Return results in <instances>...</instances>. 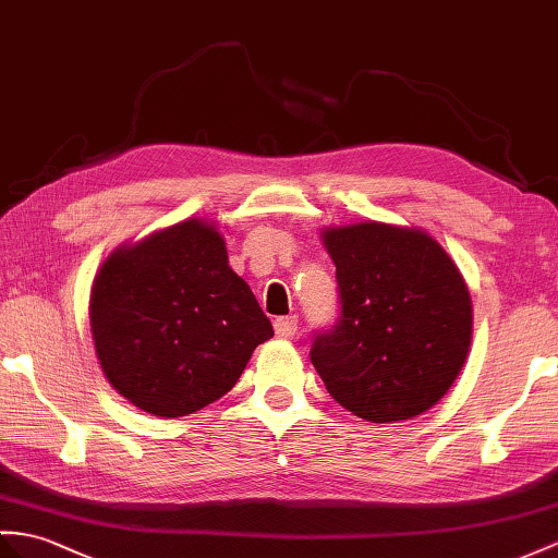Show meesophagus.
I'll list each match as a JSON object with an SVG mask.
<instances>
[{
  "label": "esophagus",
  "mask_w": 558,
  "mask_h": 558,
  "mask_svg": "<svg viewBox=\"0 0 558 558\" xmlns=\"http://www.w3.org/2000/svg\"><path fill=\"white\" fill-rule=\"evenodd\" d=\"M275 331L279 338H291L298 331V317L289 315V317H277L275 319Z\"/></svg>",
  "instance_id": "esophagus-1"
}]
</instances>
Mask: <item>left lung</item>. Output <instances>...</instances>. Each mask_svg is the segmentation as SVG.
Returning <instances> with one entry per match:
<instances>
[{"label": "left lung", "mask_w": 558, "mask_h": 558, "mask_svg": "<svg viewBox=\"0 0 558 558\" xmlns=\"http://www.w3.org/2000/svg\"><path fill=\"white\" fill-rule=\"evenodd\" d=\"M341 315L310 360L331 398L372 424L414 418L459 376L471 345V295L452 257L421 229L384 222L322 234Z\"/></svg>", "instance_id": "1"}]
</instances>
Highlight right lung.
Here are the masks:
<instances>
[{"instance_id": "right-lung-1", "label": "right lung", "mask_w": 558, "mask_h": 558, "mask_svg": "<svg viewBox=\"0 0 558 558\" xmlns=\"http://www.w3.org/2000/svg\"><path fill=\"white\" fill-rule=\"evenodd\" d=\"M89 324L108 384L162 418L220 400L275 336L229 267L225 239L196 217L108 255L94 277Z\"/></svg>"}]
</instances>
